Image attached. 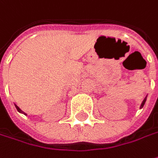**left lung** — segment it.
<instances>
[{
  "label": "left lung",
  "instance_id": "8db88e82",
  "mask_svg": "<svg viewBox=\"0 0 158 158\" xmlns=\"http://www.w3.org/2000/svg\"><path fill=\"white\" fill-rule=\"evenodd\" d=\"M146 101H147V96H146V97L144 98V100H143V102H142V104H141V106H140V109L143 107L144 104H145V102H146Z\"/></svg>",
  "mask_w": 158,
  "mask_h": 158
}]
</instances>
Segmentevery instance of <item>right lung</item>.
<instances>
[{
    "label": "right lung",
    "instance_id": "obj_1",
    "mask_svg": "<svg viewBox=\"0 0 158 158\" xmlns=\"http://www.w3.org/2000/svg\"><path fill=\"white\" fill-rule=\"evenodd\" d=\"M15 108L17 109V111L19 112V113H21V114H25V115H27V114L23 111V110H22V109H21V108H20L19 106H17V105H15Z\"/></svg>",
    "mask_w": 158,
    "mask_h": 158
}]
</instances>
